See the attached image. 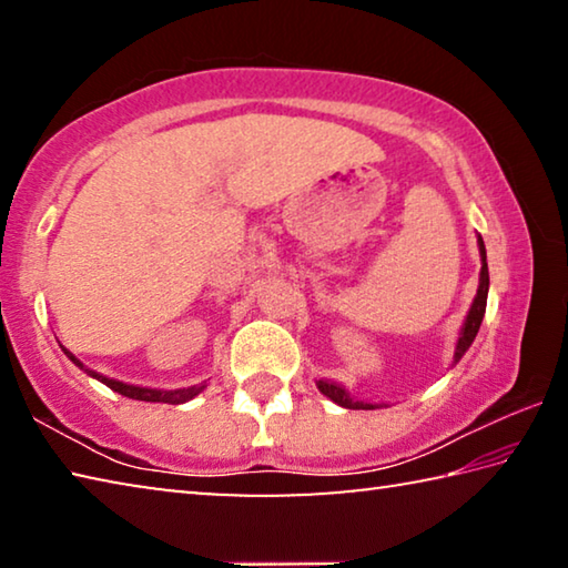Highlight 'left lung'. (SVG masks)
I'll use <instances>...</instances> for the list:
<instances>
[{
  "label": "left lung",
  "mask_w": 568,
  "mask_h": 568,
  "mask_svg": "<svg viewBox=\"0 0 568 568\" xmlns=\"http://www.w3.org/2000/svg\"><path fill=\"white\" fill-rule=\"evenodd\" d=\"M478 253H480V277H478V291L474 303H470V311L466 315V323L464 328L458 333V343H456V353H454V361L464 358V353L470 348V343H474L476 333L480 328V321H484V313H486V297H488V265H486V245L484 240L478 237ZM318 390L323 396H328L333 403H338L343 408H353V410H371L373 406L371 403H363V400H353L345 388H341L338 383H328V381H318Z\"/></svg>",
  "instance_id": "1"
}]
</instances>
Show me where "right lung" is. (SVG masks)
Returning a JSON list of instances; mask_svg holds the SVG:
<instances>
[{"mask_svg": "<svg viewBox=\"0 0 568 568\" xmlns=\"http://www.w3.org/2000/svg\"><path fill=\"white\" fill-rule=\"evenodd\" d=\"M67 358H70L74 365H80V368L88 373V376L98 378L104 386L112 388L114 393H120V396H128L134 400H148V403H172V406H178V403H185L190 398H195L200 390L205 388V383H200V386H190V388H178V390H160V388H142V386H130V383H122V381H114L102 376V373H94L90 368H84V365L74 358L70 351H64Z\"/></svg>", "mask_w": 568, "mask_h": 568, "instance_id": "add662e5", "label": "right lung"}]
</instances>
